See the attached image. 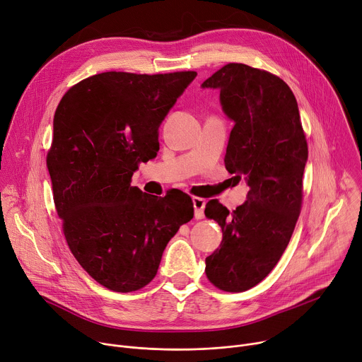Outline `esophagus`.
Masks as SVG:
<instances>
[{
    "label": "esophagus",
    "instance_id": "34e87169",
    "mask_svg": "<svg viewBox=\"0 0 362 362\" xmlns=\"http://www.w3.org/2000/svg\"><path fill=\"white\" fill-rule=\"evenodd\" d=\"M192 202H193V208H194V218L196 219H204V216H205L204 211H205L206 201L202 199V198H193Z\"/></svg>",
    "mask_w": 362,
    "mask_h": 362
}]
</instances>
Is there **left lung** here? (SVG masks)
I'll use <instances>...</instances> for the list:
<instances>
[{
  "instance_id": "1",
  "label": "left lung",
  "mask_w": 362,
  "mask_h": 362,
  "mask_svg": "<svg viewBox=\"0 0 362 362\" xmlns=\"http://www.w3.org/2000/svg\"><path fill=\"white\" fill-rule=\"evenodd\" d=\"M218 89L234 122L225 168L245 176L247 201L229 211L209 201L205 215L219 223L222 243L205 273L223 291H245L264 280L283 255L302 205L308 143L298 101L280 78L244 63H228L202 85Z\"/></svg>"
}]
</instances>
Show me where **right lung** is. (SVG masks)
I'll return each mask as SVG.
<instances>
[{"instance_id": "add662e5", "label": "right lung", "mask_w": 362, "mask_h": 362, "mask_svg": "<svg viewBox=\"0 0 362 362\" xmlns=\"http://www.w3.org/2000/svg\"><path fill=\"white\" fill-rule=\"evenodd\" d=\"M196 72H105L63 95L53 118L47 169L68 245L82 269L110 290L148 284L168 243L193 218L190 196L164 198L131 177L157 156L158 128Z\"/></svg>"}]
</instances>
